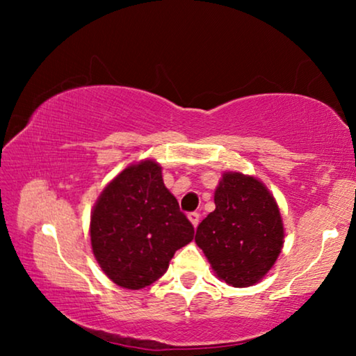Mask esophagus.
Returning <instances> with one entry per match:
<instances>
[{
    "label": "esophagus",
    "instance_id": "obj_1",
    "mask_svg": "<svg viewBox=\"0 0 356 356\" xmlns=\"http://www.w3.org/2000/svg\"><path fill=\"white\" fill-rule=\"evenodd\" d=\"M188 218H189V222L193 223L194 228H196V227L199 225V213H197V212H191V213H189V216H188Z\"/></svg>",
    "mask_w": 356,
    "mask_h": 356
}]
</instances>
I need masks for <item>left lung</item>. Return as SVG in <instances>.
I'll return each mask as SVG.
<instances>
[{
  "label": "left lung",
  "mask_w": 356,
  "mask_h": 356,
  "mask_svg": "<svg viewBox=\"0 0 356 356\" xmlns=\"http://www.w3.org/2000/svg\"><path fill=\"white\" fill-rule=\"evenodd\" d=\"M213 202L216 211L199 223L194 241L225 284L236 289L257 284L284 248L279 204L261 179L240 172L222 175Z\"/></svg>",
  "instance_id": "left-lung-1"
}]
</instances>
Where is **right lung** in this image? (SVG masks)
Listing matches in <instances>:
<instances>
[{
  "instance_id": "right-lung-1",
  "label": "right lung",
  "mask_w": 356,
  "mask_h": 356,
  "mask_svg": "<svg viewBox=\"0 0 356 356\" xmlns=\"http://www.w3.org/2000/svg\"><path fill=\"white\" fill-rule=\"evenodd\" d=\"M90 245L105 275L140 290L160 279L194 228L152 159L131 163L104 188L90 213Z\"/></svg>"
}]
</instances>
